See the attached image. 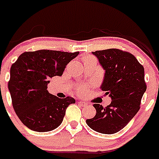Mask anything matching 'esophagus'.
I'll return each instance as SVG.
<instances>
[{
  "instance_id": "obj_1",
  "label": "esophagus",
  "mask_w": 159,
  "mask_h": 159,
  "mask_svg": "<svg viewBox=\"0 0 159 159\" xmlns=\"http://www.w3.org/2000/svg\"><path fill=\"white\" fill-rule=\"evenodd\" d=\"M79 104H80L81 107H85L86 105H87V102L84 101H81L80 100V101H79Z\"/></svg>"
}]
</instances>
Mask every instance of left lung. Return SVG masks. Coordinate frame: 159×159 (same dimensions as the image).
Instances as JSON below:
<instances>
[{
    "label": "left lung",
    "instance_id": "left-lung-1",
    "mask_svg": "<svg viewBox=\"0 0 159 159\" xmlns=\"http://www.w3.org/2000/svg\"><path fill=\"white\" fill-rule=\"evenodd\" d=\"M105 70L100 89L106 91L111 102L103 107L95 103L96 115L87 119L91 129L102 134L120 131L139 110L146 91L144 69L134 56L119 49H107L92 52Z\"/></svg>",
    "mask_w": 159,
    "mask_h": 159
}]
</instances>
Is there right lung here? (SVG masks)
<instances>
[{
    "label": "right lung",
    "mask_w": 159,
    "mask_h": 159,
    "mask_svg": "<svg viewBox=\"0 0 159 159\" xmlns=\"http://www.w3.org/2000/svg\"><path fill=\"white\" fill-rule=\"evenodd\" d=\"M80 54L61 51L26 52L11 66L8 83L15 113L25 126L38 132L53 130L61 124L66 110L75 100L49 93L53 76H61L66 65Z\"/></svg>",
    "instance_id": "1"
}]
</instances>
